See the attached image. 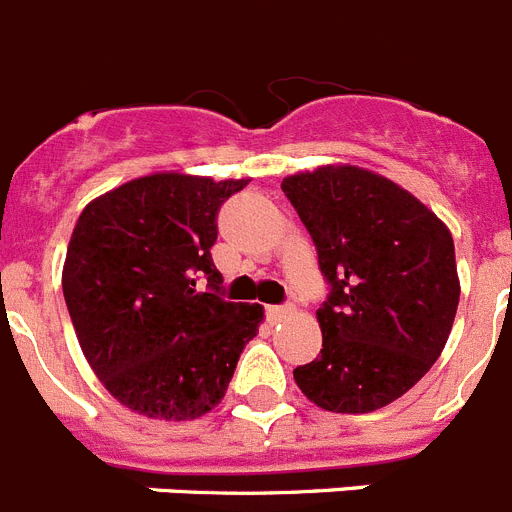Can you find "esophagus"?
Masks as SVG:
<instances>
[{"label":"esophagus","mask_w":512,"mask_h":512,"mask_svg":"<svg viewBox=\"0 0 512 512\" xmlns=\"http://www.w3.org/2000/svg\"><path fill=\"white\" fill-rule=\"evenodd\" d=\"M289 310H292L289 305H269L266 307V315H269V320H282Z\"/></svg>","instance_id":"34e87169"}]
</instances>
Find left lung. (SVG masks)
<instances>
[{
    "label": "left lung",
    "instance_id": "1",
    "mask_svg": "<svg viewBox=\"0 0 512 512\" xmlns=\"http://www.w3.org/2000/svg\"><path fill=\"white\" fill-rule=\"evenodd\" d=\"M282 192L310 233L328 297L323 348L295 369L307 400L372 413L436 364L459 307L449 228L413 194L359 166L287 176Z\"/></svg>",
    "mask_w": 512,
    "mask_h": 512
}]
</instances>
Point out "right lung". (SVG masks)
Wrapping results in <instances>:
<instances>
[{"instance_id": "add662e5", "label": "right lung", "mask_w": 512, "mask_h": 512, "mask_svg": "<svg viewBox=\"0 0 512 512\" xmlns=\"http://www.w3.org/2000/svg\"><path fill=\"white\" fill-rule=\"evenodd\" d=\"M246 184L151 174L81 210L63 297L89 366L125 408L194 420L225 397L264 318L259 305L223 300L210 253L220 205Z\"/></svg>"}]
</instances>
